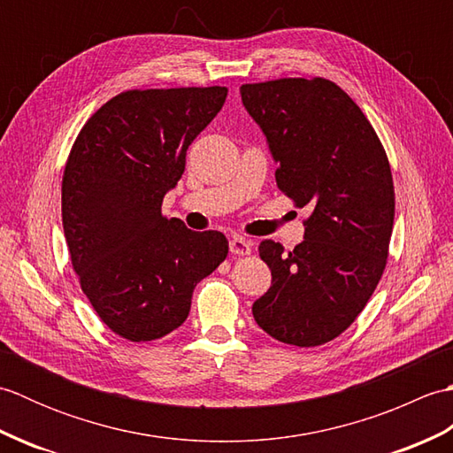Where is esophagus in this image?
Instances as JSON below:
<instances>
[{
	"label": "esophagus",
	"mask_w": 453,
	"mask_h": 453,
	"mask_svg": "<svg viewBox=\"0 0 453 453\" xmlns=\"http://www.w3.org/2000/svg\"><path fill=\"white\" fill-rule=\"evenodd\" d=\"M229 251L237 257L251 255V242H247V239H243V237H234L232 242H229Z\"/></svg>",
	"instance_id": "34e87169"
}]
</instances>
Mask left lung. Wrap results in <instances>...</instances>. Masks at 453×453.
Listing matches in <instances>:
<instances>
[{"instance_id": "left-lung-1", "label": "left lung", "mask_w": 453, "mask_h": 453, "mask_svg": "<svg viewBox=\"0 0 453 453\" xmlns=\"http://www.w3.org/2000/svg\"><path fill=\"white\" fill-rule=\"evenodd\" d=\"M239 91L266 136L278 188L311 210L294 251L271 239L258 245L273 286L253 317L276 341L319 346L354 323L386 268L395 218L386 150L358 104L329 80L282 78Z\"/></svg>"}]
</instances>
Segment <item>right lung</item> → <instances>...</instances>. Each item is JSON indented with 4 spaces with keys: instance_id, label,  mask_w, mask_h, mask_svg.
<instances>
[{
    "instance_id": "obj_1",
    "label": "right lung",
    "mask_w": 453,
    "mask_h": 453,
    "mask_svg": "<svg viewBox=\"0 0 453 453\" xmlns=\"http://www.w3.org/2000/svg\"><path fill=\"white\" fill-rule=\"evenodd\" d=\"M226 88L132 89L107 101L75 138L62 179V224L93 310L132 342L185 323L195 286L226 261L219 232L161 214L187 150L214 120Z\"/></svg>"
}]
</instances>
